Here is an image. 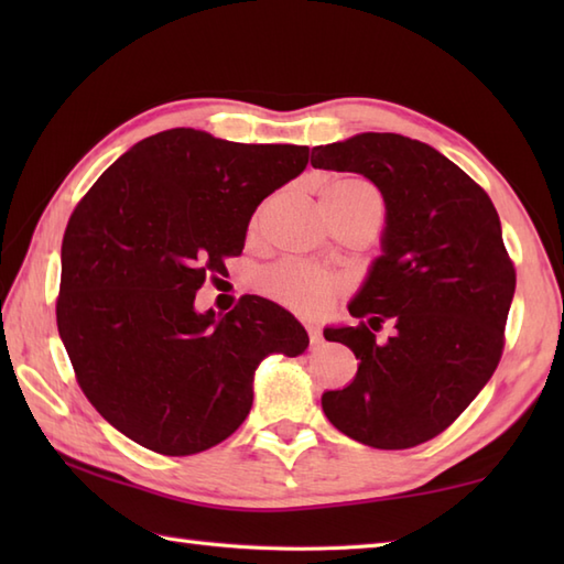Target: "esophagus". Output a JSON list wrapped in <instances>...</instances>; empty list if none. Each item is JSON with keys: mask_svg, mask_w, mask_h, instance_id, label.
I'll return each mask as SVG.
<instances>
[{"mask_svg": "<svg viewBox=\"0 0 564 564\" xmlns=\"http://www.w3.org/2000/svg\"><path fill=\"white\" fill-rule=\"evenodd\" d=\"M307 334H310V344L313 346L322 344V329L317 325H307Z\"/></svg>", "mask_w": 564, "mask_h": 564, "instance_id": "1", "label": "esophagus"}]
</instances>
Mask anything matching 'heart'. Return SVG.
Here are the masks:
<instances>
[{
  "label": "heart",
  "instance_id": "obj_1",
  "mask_svg": "<svg viewBox=\"0 0 564 564\" xmlns=\"http://www.w3.org/2000/svg\"><path fill=\"white\" fill-rule=\"evenodd\" d=\"M327 188H341L351 191V194L366 196L373 206L380 210V198L361 178H339V182L329 184ZM341 279L325 269L303 267V263H279L271 271L261 275V289L267 291L275 301L289 305L301 313H322L334 301V295L341 291Z\"/></svg>",
  "mask_w": 564,
  "mask_h": 564
}]
</instances>
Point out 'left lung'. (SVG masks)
I'll return each instance as SVG.
<instances>
[{"instance_id":"left-lung-1","label":"left lung","mask_w":564,"mask_h":564,"mask_svg":"<svg viewBox=\"0 0 564 564\" xmlns=\"http://www.w3.org/2000/svg\"><path fill=\"white\" fill-rule=\"evenodd\" d=\"M310 162L366 176L386 200L380 254L349 303L368 325L325 329V339L349 346L358 370L322 394V410L366 446H419L480 394L505 349L517 273L497 208L458 164L398 133L319 145ZM386 318L395 332L376 343Z\"/></svg>"}]
</instances>
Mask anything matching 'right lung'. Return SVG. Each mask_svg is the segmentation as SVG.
<instances>
[{
    "label": "right lung",
    "instance_id": "add662e5",
    "mask_svg": "<svg viewBox=\"0 0 564 564\" xmlns=\"http://www.w3.org/2000/svg\"><path fill=\"white\" fill-rule=\"evenodd\" d=\"M305 145H242L172 128L121 154L72 213L63 237L57 329L79 388L130 441L200 453L235 434L271 354L307 332L289 310L245 295L198 313L196 291L242 254L259 203L301 176Z\"/></svg>",
    "mask_w": 564,
    "mask_h": 564
}]
</instances>
